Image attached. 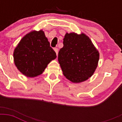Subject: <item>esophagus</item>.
I'll return each mask as SVG.
<instances>
[{"label":"esophagus","mask_w":122,"mask_h":122,"mask_svg":"<svg viewBox=\"0 0 122 122\" xmlns=\"http://www.w3.org/2000/svg\"><path fill=\"white\" fill-rule=\"evenodd\" d=\"M54 51L56 52V54L57 55V54H58V51H59V49H58L57 48H54Z\"/></svg>","instance_id":"obj_1"}]
</instances>
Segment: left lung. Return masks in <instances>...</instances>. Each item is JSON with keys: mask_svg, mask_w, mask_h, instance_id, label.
Returning <instances> with one entry per match:
<instances>
[{"mask_svg": "<svg viewBox=\"0 0 122 122\" xmlns=\"http://www.w3.org/2000/svg\"><path fill=\"white\" fill-rule=\"evenodd\" d=\"M98 51L85 34L66 33L58 61L66 78L74 83L85 81L93 75L99 61Z\"/></svg>", "mask_w": 122, "mask_h": 122, "instance_id": "8db88e82", "label": "left lung"}]
</instances>
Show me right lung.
I'll use <instances>...</instances> for the list:
<instances>
[{"label": "right lung", "instance_id": "add662e5", "mask_svg": "<svg viewBox=\"0 0 122 122\" xmlns=\"http://www.w3.org/2000/svg\"><path fill=\"white\" fill-rule=\"evenodd\" d=\"M56 57L42 30L33 31L21 40L14 52V63L25 76L34 77L43 73L47 65Z\"/></svg>", "mask_w": 122, "mask_h": 122}]
</instances>
